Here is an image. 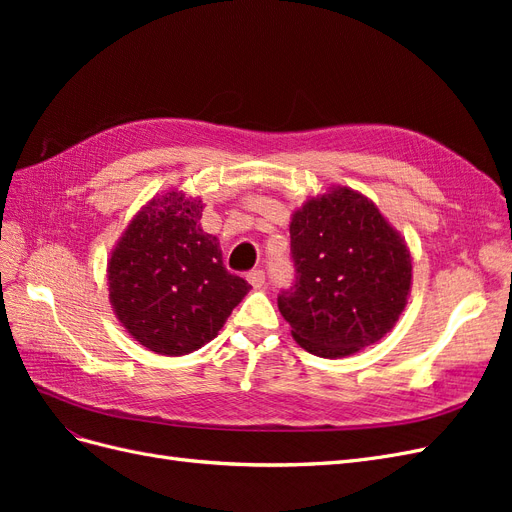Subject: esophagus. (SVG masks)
<instances>
[{
	"label": "esophagus",
	"instance_id": "obj_1",
	"mask_svg": "<svg viewBox=\"0 0 512 512\" xmlns=\"http://www.w3.org/2000/svg\"><path fill=\"white\" fill-rule=\"evenodd\" d=\"M247 282H250L254 288H262L265 286V271H260V269L250 271L247 273Z\"/></svg>",
	"mask_w": 512,
	"mask_h": 512
}]
</instances>
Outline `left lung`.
<instances>
[{
	"label": "left lung",
	"mask_w": 512,
	"mask_h": 512,
	"mask_svg": "<svg viewBox=\"0 0 512 512\" xmlns=\"http://www.w3.org/2000/svg\"><path fill=\"white\" fill-rule=\"evenodd\" d=\"M297 284L277 299L301 348L344 359L391 333L412 290V254L371 198L348 185L292 211Z\"/></svg>",
	"instance_id": "8db88e82"
}]
</instances>
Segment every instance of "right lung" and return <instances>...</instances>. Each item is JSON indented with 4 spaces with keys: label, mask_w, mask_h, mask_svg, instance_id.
I'll use <instances>...</instances> for the list:
<instances>
[{
    "label": "right lung",
    "mask_w": 512,
    "mask_h": 512,
    "mask_svg": "<svg viewBox=\"0 0 512 512\" xmlns=\"http://www.w3.org/2000/svg\"><path fill=\"white\" fill-rule=\"evenodd\" d=\"M203 207L179 188L156 194L106 262L108 301L119 324L153 354L203 348L252 288L226 271L220 239L200 226Z\"/></svg>",
    "instance_id": "add662e5"
}]
</instances>
